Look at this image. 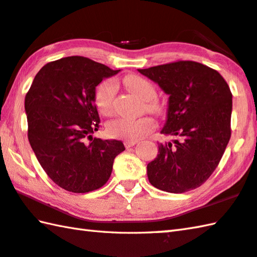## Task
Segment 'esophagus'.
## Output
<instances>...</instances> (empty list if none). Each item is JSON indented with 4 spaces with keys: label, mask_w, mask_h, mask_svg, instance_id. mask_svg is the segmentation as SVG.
<instances>
[{
    "label": "esophagus",
    "mask_w": 257,
    "mask_h": 257,
    "mask_svg": "<svg viewBox=\"0 0 257 257\" xmlns=\"http://www.w3.org/2000/svg\"><path fill=\"white\" fill-rule=\"evenodd\" d=\"M136 144H137V140H125L124 147L130 148V147H133V146H135Z\"/></svg>",
    "instance_id": "1"
}]
</instances>
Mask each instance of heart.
<instances>
[{
    "label": "heart",
    "instance_id": "1",
    "mask_svg": "<svg viewBox=\"0 0 257 257\" xmlns=\"http://www.w3.org/2000/svg\"><path fill=\"white\" fill-rule=\"evenodd\" d=\"M124 84L130 91L144 100L146 108L149 111H159L160 105L154 100L156 90L154 85L139 75H129L124 79ZM115 93V84L111 80L103 81L95 90L94 103L100 113L110 115L113 112V98ZM155 127V121L149 117L117 118L107 124V133L115 138L125 140H137Z\"/></svg>",
    "mask_w": 257,
    "mask_h": 257
}]
</instances>
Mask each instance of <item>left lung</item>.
<instances>
[{
	"label": "left lung",
	"mask_w": 257,
	"mask_h": 257,
	"mask_svg": "<svg viewBox=\"0 0 257 257\" xmlns=\"http://www.w3.org/2000/svg\"><path fill=\"white\" fill-rule=\"evenodd\" d=\"M138 71L169 95L160 134L174 140L158 145L147 165L150 184L174 194L199 187L219 164L230 138L232 92L216 70L178 61Z\"/></svg>",
	"instance_id": "8db88e82"
}]
</instances>
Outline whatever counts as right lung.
Returning <instances> with one entry per match:
<instances>
[{"label": "right lung", "instance_id": "right-lung-1", "mask_svg": "<svg viewBox=\"0 0 257 257\" xmlns=\"http://www.w3.org/2000/svg\"><path fill=\"white\" fill-rule=\"evenodd\" d=\"M119 71L88 58H62L40 70L25 95L30 145L44 172L68 192L102 187L124 150L119 140L92 138L100 122L95 87Z\"/></svg>", "mask_w": 257, "mask_h": 257}]
</instances>
